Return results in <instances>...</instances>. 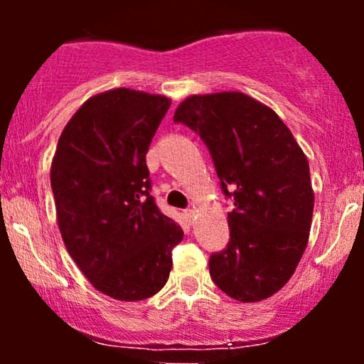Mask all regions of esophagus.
<instances>
[{
    "mask_svg": "<svg viewBox=\"0 0 364 364\" xmlns=\"http://www.w3.org/2000/svg\"><path fill=\"white\" fill-rule=\"evenodd\" d=\"M183 217L186 219V224L191 225V224H193V220H195V210H191V208H186V210L183 212Z\"/></svg>",
    "mask_w": 364,
    "mask_h": 364,
    "instance_id": "34e87169",
    "label": "esophagus"
}]
</instances>
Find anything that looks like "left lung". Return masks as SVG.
Here are the masks:
<instances>
[{
    "mask_svg": "<svg viewBox=\"0 0 364 364\" xmlns=\"http://www.w3.org/2000/svg\"><path fill=\"white\" fill-rule=\"evenodd\" d=\"M174 123L207 145L235 203L229 243L208 258L212 281L237 301L269 298L294 274L310 235L315 196L301 147L270 107L241 92L191 95Z\"/></svg>",
    "mask_w": 364,
    "mask_h": 364,
    "instance_id": "left-lung-1",
    "label": "left lung"
}]
</instances>
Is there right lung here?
Masks as SVG:
<instances>
[{"label":"right lung","instance_id":"obj_1","mask_svg":"<svg viewBox=\"0 0 364 364\" xmlns=\"http://www.w3.org/2000/svg\"><path fill=\"white\" fill-rule=\"evenodd\" d=\"M168 97L114 89L94 95L63 129L51 166L58 224L92 286L141 301L168 282L183 229L159 210L145 162Z\"/></svg>","mask_w":364,"mask_h":364}]
</instances>
